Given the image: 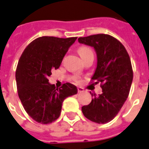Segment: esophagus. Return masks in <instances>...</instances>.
Segmentation results:
<instances>
[{
	"label": "esophagus",
	"instance_id": "esophagus-1",
	"mask_svg": "<svg viewBox=\"0 0 149 149\" xmlns=\"http://www.w3.org/2000/svg\"><path fill=\"white\" fill-rule=\"evenodd\" d=\"M77 90H78V93H83V92L84 91V89H83V88H82V87H78V88H77Z\"/></svg>",
	"mask_w": 149,
	"mask_h": 149
}]
</instances>
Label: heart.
Instances as JSON below:
<instances>
[{
  "mask_svg": "<svg viewBox=\"0 0 149 149\" xmlns=\"http://www.w3.org/2000/svg\"><path fill=\"white\" fill-rule=\"evenodd\" d=\"M78 52L83 60H85V59H86L87 57L90 56L94 55L93 49H92L89 47H87V46H83V47H79L78 49ZM73 80H74L76 83H79V78L77 77H75L74 78H73Z\"/></svg>",
  "mask_w": 149,
  "mask_h": 149,
  "instance_id": "heart-1",
  "label": "heart"
}]
</instances>
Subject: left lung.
Wrapping results in <instances>:
<instances>
[{
	"label": "left lung",
	"instance_id": "obj_1",
	"mask_svg": "<svg viewBox=\"0 0 149 149\" xmlns=\"http://www.w3.org/2000/svg\"><path fill=\"white\" fill-rule=\"evenodd\" d=\"M78 41L94 47L97 67L92 83H100L102 93L95 95L91 102L82 107L84 116L99 124L107 123L116 116L129 96L133 70L125 47L109 34L79 37Z\"/></svg>",
	"mask_w": 149,
	"mask_h": 149
}]
</instances>
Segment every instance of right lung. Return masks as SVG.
Returning a JSON list of instances; mask_svg holds the SVG:
<instances>
[{
  "mask_svg": "<svg viewBox=\"0 0 149 149\" xmlns=\"http://www.w3.org/2000/svg\"><path fill=\"white\" fill-rule=\"evenodd\" d=\"M77 38L38 37L20 56L15 75L17 93L26 113L37 123L49 124L56 120L63 100L77 93V87L71 83L56 89L48 79Z\"/></svg>",
  "mask_w": 149,
  "mask_h": 149,
  "instance_id": "right-lung-1",
  "label": "right lung"
}]
</instances>
